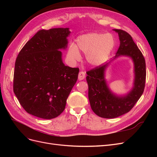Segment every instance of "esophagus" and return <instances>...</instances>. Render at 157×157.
<instances>
[{"label":"esophagus","mask_w":157,"mask_h":157,"mask_svg":"<svg viewBox=\"0 0 157 157\" xmlns=\"http://www.w3.org/2000/svg\"><path fill=\"white\" fill-rule=\"evenodd\" d=\"M78 80H83L85 78V73L83 72V71H80V72H79L78 73Z\"/></svg>","instance_id":"obj_1"}]
</instances>
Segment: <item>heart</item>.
Here are the masks:
<instances>
[{
  "label": "heart",
  "mask_w": 157,
  "mask_h": 157,
  "mask_svg": "<svg viewBox=\"0 0 157 157\" xmlns=\"http://www.w3.org/2000/svg\"><path fill=\"white\" fill-rule=\"evenodd\" d=\"M77 42V48L87 54L88 62L93 65H99L105 62L115 46V40L111 35L97 33L80 36ZM77 48L71 45L68 49V56L72 60L77 61L80 58Z\"/></svg>",
  "instance_id": "obj_1"
}]
</instances>
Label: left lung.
<instances>
[{
	"mask_svg": "<svg viewBox=\"0 0 157 157\" xmlns=\"http://www.w3.org/2000/svg\"><path fill=\"white\" fill-rule=\"evenodd\" d=\"M118 33L120 46L115 58L127 56L134 63L135 80L132 90L124 96L118 97L109 90L104 78V71L108 63L100 65L87 71L88 98L94 113L105 118H113L129 112L144 93L146 79L145 60L131 35L121 29H114Z\"/></svg>",
	"mask_w": 157,
	"mask_h": 157,
	"instance_id": "8db88e82",
	"label": "left lung"
}]
</instances>
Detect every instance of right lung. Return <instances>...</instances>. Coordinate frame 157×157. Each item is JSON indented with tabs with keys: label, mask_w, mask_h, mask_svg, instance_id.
<instances>
[{
	"label": "right lung",
	"mask_w": 157,
	"mask_h": 157,
	"mask_svg": "<svg viewBox=\"0 0 157 157\" xmlns=\"http://www.w3.org/2000/svg\"><path fill=\"white\" fill-rule=\"evenodd\" d=\"M69 28L39 30L18 54L13 92L25 111L44 119L59 116L77 82L79 69L65 66L61 52L67 45Z\"/></svg>",
	"instance_id": "right-lung-1"
}]
</instances>
